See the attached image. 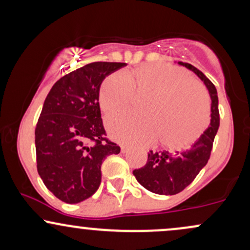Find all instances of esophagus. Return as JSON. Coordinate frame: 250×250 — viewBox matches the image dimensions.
Listing matches in <instances>:
<instances>
[{"label":"esophagus","instance_id":"esophagus-1","mask_svg":"<svg viewBox=\"0 0 250 250\" xmlns=\"http://www.w3.org/2000/svg\"><path fill=\"white\" fill-rule=\"evenodd\" d=\"M129 149H130V148H129L128 146H125V145H122V146H121V151H122L123 154H125V153H128Z\"/></svg>","mask_w":250,"mask_h":250}]
</instances>
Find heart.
I'll return each instance as SVG.
<instances>
[{"instance_id": "b5f03b06", "label": "heart", "mask_w": 250, "mask_h": 250, "mask_svg": "<svg viewBox=\"0 0 250 250\" xmlns=\"http://www.w3.org/2000/svg\"><path fill=\"white\" fill-rule=\"evenodd\" d=\"M136 95H149L145 116L121 113L107 125L114 139L128 145L186 149L202 135L209 121V100L202 85L186 70L163 63L141 64L125 74L114 73L100 88V107L105 114L127 109Z\"/></svg>"}]
</instances>
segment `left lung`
Segmentation results:
<instances>
[{"mask_svg":"<svg viewBox=\"0 0 250 250\" xmlns=\"http://www.w3.org/2000/svg\"><path fill=\"white\" fill-rule=\"evenodd\" d=\"M180 64L194 71L205 82L211 99V120L205 133L189 149L175 153L150 150L145 167L133 171L140 185L151 193L160 195L179 194L193 182L201 169L207 165L220 125L219 97L213 82L194 65L182 62Z\"/></svg>","mask_w":250,"mask_h":250,"instance_id":"left-lung-1","label":"left lung"}]
</instances>
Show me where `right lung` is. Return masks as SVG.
Segmentation results:
<instances>
[{
	"instance_id": "add662e5",
	"label": "right lung",
	"mask_w": 250,
	"mask_h": 250,
	"mask_svg": "<svg viewBox=\"0 0 250 250\" xmlns=\"http://www.w3.org/2000/svg\"><path fill=\"white\" fill-rule=\"evenodd\" d=\"M121 62H93L57 81L45 97L35 128L37 171L59 200L79 203L101 185V166L121 151L107 139L100 110V87Z\"/></svg>"
}]
</instances>
